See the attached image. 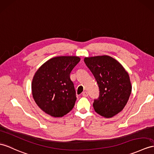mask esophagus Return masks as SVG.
Returning <instances> with one entry per match:
<instances>
[{"label": "esophagus", "mask_w": 154, "mask_h": 154, "mask_svg": "<svg viewBox=\"0 0 154 154\" xmlns=\"http://www.w3.org/2000/svg\"><path fill=\"white\" fill-rule=\"evenodd\" d=\"M82 95L84 97H88V93L87 91H84L83 93H82Z\"/></svg>", "instance_id": "obj_1"}]
</instances>
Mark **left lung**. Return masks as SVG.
I'll return each instance as SVG.
<instances>
[{"label":"left lung","instance_id":"obj_1","mask_svg":"<svg viewBox=\"0 0 154 154\" xmlns=\"http://www.w3.org/2000/svg\"><path fill=\"white\" fill-rule=\"evenodd\" d=\"M86 65L94 75L100 95L93 108L97 114L110 118L119 113L128 102L132 89L129 75L117 60L108 55L84 58Z\"/></svg>","mask_w":154,"mask_h":154}]
</instances>
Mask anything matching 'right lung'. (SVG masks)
Returning <instances> with one entry per match:
<instances>
[{"mask_svg":"<svg viewBox=\"0 0 154 154\" xmlns=\"http://www.w3.org/2000/svg\"><path fill=\"white\" fill-rule=\"evenodd\" d=\"M78 56H58L48 60L34 75L33 99L41 110L59 118L72 109L76 100L70 74L79 61Z\"/></svg>","mask_w":154,"mask_h":154,"instance_id":"right-lung-1","label":"right lung"}]
</instances>
